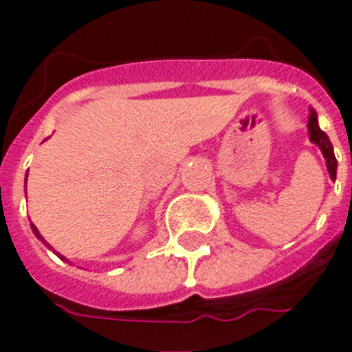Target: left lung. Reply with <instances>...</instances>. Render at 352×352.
<instances>
[{
  "label": "left lung",
  "instance_id": "1",
  "mask_svg": "<svg viewBox=\"0 0 352 352\" xmlns=\"http://www.w3.org/2000/svg\"><path fill=\"white\" fill-rule=\"evenodd\" d=\"M309 131H311V140L314 144H318V148L322 149L323 157L327 160V170L331 173V179H336V166H338V162H336V157H334L331 140H329L327 135L318 126V118L314 111H311V117H309Z\"/></svg>",
  "mask_w": 352,
  "mask_h": 352
}]
</instances>
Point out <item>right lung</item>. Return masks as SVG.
I'll list each match as a JSON object with an SVG mask.
<instances>
[{
  "label": "right lung",
  "instance_id": "add662e5",
  "mask_svg": "<svg viewBox=\"0 0 352 352\" xmlns=\"http://www.w3.org/2000/svg\"><path fill=\"white\" fill-rule=\"evenodd\" d=\"M25 182H27V179H25ZM30 226H32V232H34V235H36V237H38V239H40V241H43V243H45V245H47V241L43 239V237H41V235H40V232H38V228H36L34 225H30ZM47 246H51V245H47ZM56 254H58V252H56ZM58 256H60V254H58ZM60 257H62V259H65V257H63V256H60Z\"/></svg>",
  "mask_w": 352,
  "mask_h": 352
}]
</instances>
